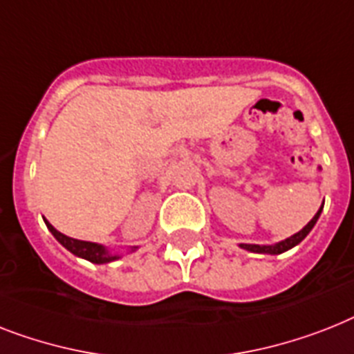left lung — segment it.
Returning a JSON list of instances; mask_svg holds the SVG:
<instances>
[{
	"label": "left lung",
	"instance_id": "1",
	"mask_svg": "<svg viewBox=\"0 0 354 354\" xmlns=\"http://www.w3.org/2000/svg\"><path fill=\"white\" fill-rule=\"evenodd\" d=\"M322 209H324V205L318 209V212L313 216V220L309 223H307L301 231H298L297 234H292V236L286 238V240H281V242L274 243V245H257V243H240V247L242 249H245V251H251V252H263V254H281V252L289 251V249H292L295 245H298V243L304 240V238L311 232V229L315 227V223L318 222V218H320V212Z\"/></svg>",
	"mask_w": 354,
	"mask_h": 354
}]
</instances>
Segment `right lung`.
Listing matches in <instances>:
<instances>
[{"mask_svg":"<svg viewBox=\"0 0 354 354\" xmlns=\"http://www.w3.org/2000/svg\"><path fill=\"white\" fill-rule=\"evenodd\" d=\"M45 223H47L48 231L53 232L57 242L62 243L65 249H68L73 254H76V257L85 258V260L93 261V263H109V261H114L120 258L118 254H111V252H109L103 245H100V243L83 242V240H76V238H68L65 236V234H62L59 231H56L47 220H45ZM134 249H136V247H134Z\"/></svg>","mask_w":354,"mask_h":354,"instance_id":"obj_1","label":"right lung"}]
</instances>
